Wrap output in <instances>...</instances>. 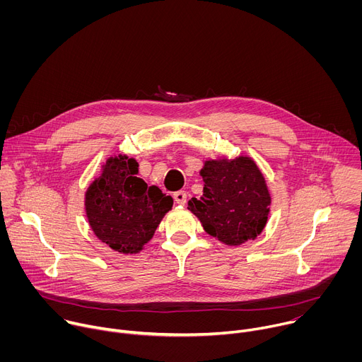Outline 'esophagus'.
Segmentation results:
<instances>
[{"mask_svg": "<svg viewBox=\"0 0 362 362\" xmlns=\"http://www.w3.org/2000/svg\"><path fill=\"white\" fill-rule=\"evenodd\" d=\"M173 197H175V202H176L177 204H185L186 200H187V194H186V192H183V190L176 192V193L173 194Z\"/></svg>", "mask_w": 362, "mask_h": 362, "instance_id": "1", "label": "esophagus"}]
</instances>
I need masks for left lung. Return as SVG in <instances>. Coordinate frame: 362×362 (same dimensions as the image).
<instances>
[{"instance_id": "obj_1", "label": "left lung", "mask_w": 362, "mask_h": 362, "mask_svg": "<svg viewBox=\"0 0 362 362\" xmlns=\"http://www.w3.org/2000/svg\"><path fill=\"white\" fill-rule=\"evenodd\" d=\"M203 194L187 209L204 232L228 246L255 240L268 223L272 202L265 176L247 154L206 159L200 169Z\"/></svg>"}]
</instances>
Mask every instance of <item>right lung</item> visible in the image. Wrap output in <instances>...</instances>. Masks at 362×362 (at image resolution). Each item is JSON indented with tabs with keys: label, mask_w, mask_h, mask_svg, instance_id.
I'll list each match as a JSON object with an SVG mask.
<instances>
[{
	"label": "right lung",
	"mask_w": 362,
	"mask_h": 362,
	"mask_svg": "<svg viewBox=\"0 0 362 362\" xmlns=\"http://www.w3.org/2000/svg\"><path fill=\"white\" fill-rule=\"evenodd\" d=\"M139 163L115 154L84 193L87 222L98 240L123 255H136L153 238L173 199L137 177Z\"/></svg>",
	"instance_id": "right-lung-1"
}]
</instances>
